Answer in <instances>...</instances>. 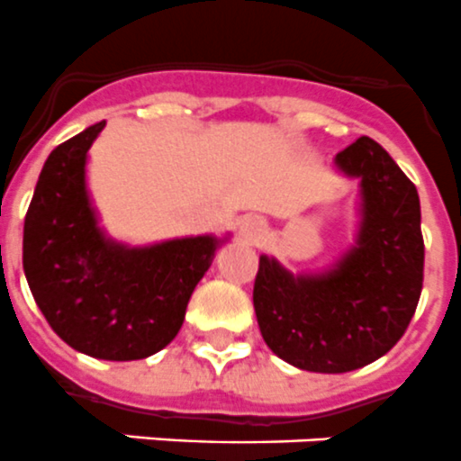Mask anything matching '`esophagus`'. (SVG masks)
I'll use <instances>...</instances> for the list:
<instances>
[{
  "label": "esophagus",
  "mask_w": 461,
  "mask_h": 461,
  "mask_svg": "<svg viewBox=\"0 0 461 461\" xmlns=\"http://www.w3.org/2000/svg\"><path fill=\"white\" fill-rule=\"evenodd\" d=\"M264 221L257 219V216H249L245 221H240V235H242V240H247V242H258V240L264 238Z\"/></svg>",
  "instance_id": "obj_1"
}]
</instances>
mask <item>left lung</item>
<instances>
[{
	"label": "left lung",
	"mask_w": 461,
	"mask_h": 461,
	"mask_svg": "<svg viewBox=\"0 0 461 461\" xmlns=\"http://www.w3.org/2000/svg\"><path fill=\"white\" fill-rule=\"evenodd\" d=\"M360 178L356 245L325 273L292 276L276 258H258L254 311L277 358L299 370H358L401 339L424 283V238L417 188L370 136L334 158Z\"/></svg>",
	"instance_id": "obj_1"
}]
</instances>
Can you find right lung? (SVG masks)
Returning a JSON list of instances; mask_svg holds the SVG:
<instances>
[{"mask_svg": "<svg viewBox=\"0 0 461 461\" xmlns=\"http://www.w3.org/2000/svg\"><path fill=\"white\" fill-rule=\"evenodd\" d=\"M105 122L60 143L41 167L23 228V271L51 330L101 360H140L178 334L212 266V235L153 247L113 242L86 193V153Z\"/></svg>", "mask_w": 461, "mask_h": 461, "instance_id": "add662e5", "label": "right lung"}]
</instances>
